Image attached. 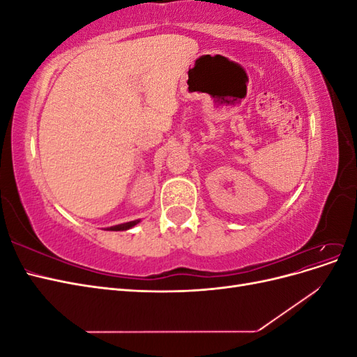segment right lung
I'll list each match as a JSON object with an SVG mask.
<instances>
[{
    "label": "right lung",
    "instance_id": "add662e5",
    "mask_svg": "<svg viewBox=\"0 0 357 357\" xmlns=\"http://www.w3.org/2000/svg\"><path fill=\"white\" fill-rule=\"evenodd\" d=\"M139 220H132V222H128V223H122V225H116L109 228V231H126V229H131L132 226H135Z\"/></svg>",
    "mask_w": 357,
    "mask_h": 357
}]
</instances>
